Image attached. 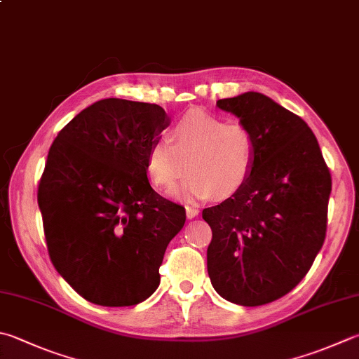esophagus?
<instances>
[{
    "instance_id": "obj_1",
    "label": "esophagus",
    "mask_w": 359,
    "mask_h": 359,
    "mask_svg": "<svg viewBox=\"0 0 359 359\" xmlns=\"http://www.w3.org/2000/svg\"><path fill=\"white\" fill-rule=\"evenodd\" d=\"M186 215H187V219L197 217V215H198V209L194 208V206H186Z\"/></svg>"
}]
</instances>
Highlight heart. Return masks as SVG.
Wrapping results in <instances>:
<instances>
[{
	"mask_svg": "<svg viewBox=\"0 0 359 359\" xmlns=\"http://www.w3.org/2000/svg\"><path fill=\"white\" fill-rule=\"evenodd\" d=\"M255 137L239 121H223L201 109L189 111L168 140L148 148L145 170L153 186L170 191L191 172L178 192L186 198L228 197L248 181L255 165Z\"/></svg>",
	"mask_w": 359,
	"mask_h": 359,
	"instance_id": "b5f03b06",
	"label": "heart"
}]
</instances>
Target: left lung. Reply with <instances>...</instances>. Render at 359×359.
Masks as SVG:
<instances>
[{
	"label": "left lung",
	"mask_w": 359,
	"mask_h": 359,
	"mask_svg": "<svg viewBox=\"0 0 359 359\" xmlns=\"http://www.w3.org/2000/svg\"><path fill=\"white\" fill-rule=\"evenodd\" d=\"M217 106L252 131L256 151L245 184L203 209L208 273L225 300L266 305L299 285L320 252L331 175L311 128L272 98L245 92Z\"/></svg>",
	"instance_id": "1"
}]
</instances>
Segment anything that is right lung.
<instances>
[{
	"label": "right lung",
	"mask_w": 359,
	"mask_h": 359,
	"mask_svg": "<svg viewBox=\"0 0 359 359\" xmlns=\"http://www.w3.org/2000/svg\"><path fill=\"white\" fill-rule=\"evenodd\" d=\"M170 118L158 104L100 100L54 139L39 184L50 258L100 306H131L158 289L165 248L186 211L153 191L148 148Z\"/></svg>",
	"instance_id": "add662e5"
}]
</instances>
